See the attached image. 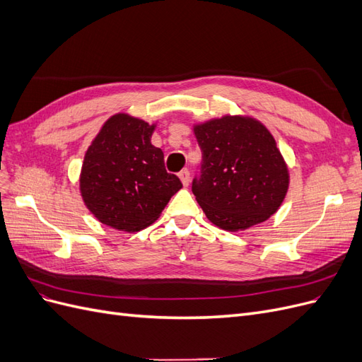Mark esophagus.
Here are the masks:
<instances>
[{
    "label": "esophagus",
    "mask_w": 362,
    "mask_h": 362,
    "mask_svg": "<svg viewBox=\"0 0 362 362\" xmlns=\"http://www.w3.org/2000/svg\"><path fill=\"white\" fill-rule=\"evenodd\" d=\"M178 177H180V180H181V182H182L184 187H187L189 182H190V172H189L187 169H184V170H181V172H180Z\"/></svg>",
    "instance_id": "obj_1"
}]
</instances>
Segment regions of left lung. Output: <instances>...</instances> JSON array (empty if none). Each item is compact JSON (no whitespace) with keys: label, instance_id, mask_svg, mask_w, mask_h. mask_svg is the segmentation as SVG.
Segmentation results:
<instances>
[{"label":"left lung","instance_id":"1","mask_svg":"<svg viewBox=\"0 0 362 362\" xmlns=\"http://www.w3.org/2000/svg\"><path fill=\"white\" fill-rule=\"evenodd\" d=\"M202 151L193 194L206 218L229 233L266 222L284 202L290 172L269 128L247 115L193 124Z\"/></svg>","mask_w":362,"mask_h":362}]
</instances>
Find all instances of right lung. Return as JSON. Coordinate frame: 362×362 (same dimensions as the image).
Here are the masks:
<instances>
[{
	"mask_svg": "<svg viewBox=\"0 0 362 362\" xmlns=\"http://www.w3.org/2000/svg\"><path fill=\"white\" fill-rule=\"evenodd\" d=\"M157 120L128 113L108 117L87 148L80 172L84 205L101 223L136 233L154 223L182 184L166 172L160 148L151 144Z\"/></svg>",
	"mask_w": 362,
	"mask_h": 362,
	"instance_id": "add662e5",
	"label": "right lung"
}]
</instances>
